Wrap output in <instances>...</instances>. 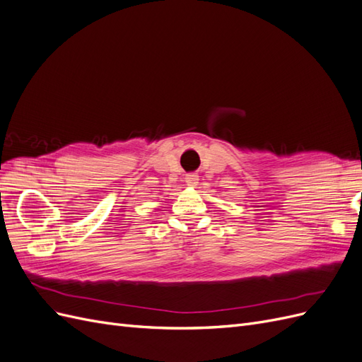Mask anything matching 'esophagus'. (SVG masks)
I'll use <instances>...</instances> for the list:
<instances>
[{
  "instance_id": "obj_1",
  "label": "esophagus",
  "mask_w": 362,
  "mask_h": 362,
  "mask_svg": "<svg viewBox=\"0 0 362 362\" xmlns=\"http://www.w3.org/2000/svg\"><path fill=\"white\" fill-rule=\"evenodd\" d=\"M198 181H199L198 175H194V173L185 175V182H187V185H190V187H194V185L198 184Z\"/></svg>"
}]
</instances>
